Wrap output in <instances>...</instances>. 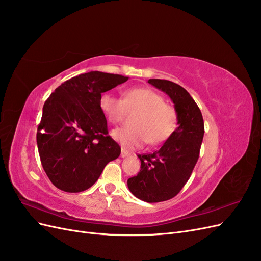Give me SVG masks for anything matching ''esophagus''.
Segmentation results:
<instances>
[{
	"label": "esophagus",
	"instance_id": "obj_1",
	"mask_svg": "<svg viewBox=\"0 0 261 261\" xmlns=\"http://www.w3.org/2000/svg\"><path fill=\"white\" fill-rule=\"evenodd\" d=\"M128 155H129V152L127 151V150L122 149V151H121V156H122V158H126V156H128Z\"/></svg>",
	"mask_w": 261,
	"mask_h": 261
}]
</instances>
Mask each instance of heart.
<instances>
[{"label": "heart", "instance_id": "obj_1", "mask_svg": "<svg viewBox=\"0 0 261 261\" xmlns=\"http://www.w3.org/2000/svg\"><path fill=\"white\" fill-rule=\"evenodd\" d=\"M99 107L108 122L120 123L126 112H136L130 118L132 127H122L112 132V137L123 147L134 149L147 141L159 145L167 141L177 127V112L165 103L160 93L147 88H132L124 92L123 100L111 92H103L99 98Z\"/></svg>", "mask_w": 261, "mask_h": 261}]
</instances>
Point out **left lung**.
<instances>
[{
    "label": "left lung",
    "mask_w": 261,
    "mask_h": 261,
    "mask_svg": "<svg viewBox=\"0 0 261 261\" xmlns=\"http://www.w3.org/2000/svg\"><path fill=\"white\" fill-rule=\"evenodd\" d=\"M148 83L165 92L177 112V128L153 153L138 154L140 171L127 179L130 193L146 202H160L184 187L199 158L204 125L198 106L183 87L165 80Z\"/></svg>",
    "instance_id": "left-lung-1"
}]
</instances>
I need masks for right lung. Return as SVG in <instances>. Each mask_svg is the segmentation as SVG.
Returning a JSON list of instances; mask_svg holds the SVG:
<instances>
[{
  "label": "right lung",
  "instance_id": "1",
  "mask_svg": "<svg viewBox=\"0 0 261 261\" xmlns=\"http://www.w3.org/2000/svg\"><path fill=\"white\" fill-rule=\"evenodd\" d=\"M127 80L98 70L85 73L63 83L44 102L37 145L43 170L55 187L84 192L120 155V146L108 135L99 98Z\"/></svg>",
  "mask_w": 261,
  "mask_h": 261
}]
</instances>
